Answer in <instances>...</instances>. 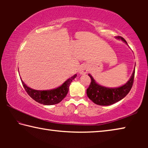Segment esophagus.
<instances>
[{
  "instance_id": "obj_1",
  "label": "esophagus",
  "mask_w": 148,
  "mask_h": 148,
  "mask_svg": "<svg viewBox=\"0 0 148 148\" xmlns=\"http://www.w3.org/2000/svg\"><path fill=\"white\" fill-rule=\"evenodd\" d=\"M88 71H89V69H88V67H87V65L83 64L79 67L78 72L80 74H85L87 73Z\"/></svg>"
}]
</instances>
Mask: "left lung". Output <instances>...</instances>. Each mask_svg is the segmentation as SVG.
I'll use <instances>...</instances> for the list:
<instances>
[{
	"label": "left lung",
	"mask_w": 148,
	"mask_h": 148,
	"mask_svg": "<svg viewBox=\"0 0 148 148\" xmlns=\"http://www.w3.org/2000/svg\"><path fill=\"white\" fill-rule=\"evenodd\" d=\"M116 39L121 40L127 44L126 40L121 36H116ZM135 67L130 79L126 84L118 87H106L97 84L91 74V82L90 86L87 89V95L90 100L95 104L101 106H109L121 101L129 93L132 88L134 81Z\"/></svg>",
	"instance_id": "left-lung-1"
}]
</instances>
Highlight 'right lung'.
<instances>
[{
	"instance_id": "obj_1",
	"label": "right lung",
	"mask_w": 148,
	"mask_h": 148,
	"mask_svg": "<svg viewBox=\"0 0 148 148\" xmlns=\"http://www.w3.org/2000/svg\"><path fill=\"white\" fill-rule=\"evenodd\" d=\"M76 76L77 74H74L73 76L66 80L61 86L57 88L49 90H35L31 89L24 83L21 77L20 78L25 89L32 99L44 105H53L59 103L66 96L69 92L70 84Z\"/></svg>"
}]
</instances>
